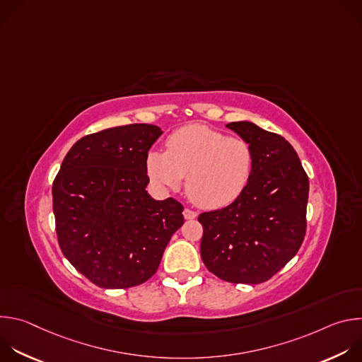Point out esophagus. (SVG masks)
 I'll return each instance as SVG.
<instances>
[{"label":"esophagus","mask_w":362,"mask_h":362,"mask_svg":"<svg viewBox=\"0 0 362 362\" xmlns=\"http://www.w3.org/2000/svg\"><path fill=\"white\" fill-rule=\"evenodd\" d=\"M183 216H185V219H194L197 216V212H194L192 209H185Z\"/></svg>","instance_id":"esophagus-1"}]
</instances>
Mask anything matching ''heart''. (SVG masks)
I'll use <instances>...</instances> for the list:
<instances>
[{"instance_id":"heart-1","label":"heart","mask_w":362,"mask_h":362,"mask_svg":"<svg viewBox=\"0 0 362 362\" xmlns=\"http://www.w3.org/2000/svg\"><path fill=\"white\" fill-rule=\"evenodd\" d=\"M153 185L177 189L186 176V193L204 209H219L246 189L253 169L250 143L238 136L202 124H190L166 139V151L147 154Z\"/></svg>"}]
</instances>
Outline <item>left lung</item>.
Wrapping results in <instances>:
<instances>
[{
  "mask_svg": "<svg viewBox=\"0 0 362 362\" xmlns=\"http://www.w3.org/2000/svg\"><path fill=\"white\" fill-rule=\"evenodd\" d=\"M253 150L243 193L226 208L203 212L202 261L232 284H262L299 250L306 232L308 175L293 147L279 134L249 122L226 124Z\"/></svg>",
  "mask_w": 362,
  "mask_h": 362,
  "instance_id": "left-lung-1",
  "label": "left lung"
}]
</instances>
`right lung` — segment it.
Masks as SVG:
<instances>
[{"instance_id":"obj_1","label":"right lung","mask_w":362,"mask_h":362,"mask_svg":"<svg viewBox=\"0 0 362 362\" xmlns=\"http://www.w3.org/2000/svg\"><path fill=\"white\" fill-rule=\"evenodd\" d=\"M160 127L136 123L81 137L53 182V211L62 252L100 288L124 289L156 274L172 235L183 225V204L154 200L148 148Z\"/></svg>"}]
</instances>
